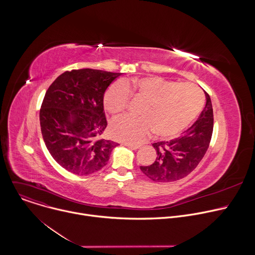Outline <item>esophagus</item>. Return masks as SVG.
Wrapping results in <instances>:
<instances>
[{"instance_id": "1", "label": "esophagus", "mask_w": 255, "mask_h": 255, "mask_svg": "<svg viewBox=\"0 0 255 255\" xmlns=\"http://www.w3.org/2000/svg\"><path fill=\"white\" fill-rule=\"evenodd\" d=\"M125 145H126L127 147H129V148H131L133 150H137L140 147L139 145H134V144H130V143H125Z\"/></svg>"}]
</instances>
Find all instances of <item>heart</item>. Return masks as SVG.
<instances>
[{
	"mask_svg": "<svg viewBox=\"0 0 255 255\" xmlns=\"http://www.w3.org/2000/svg\"><path fill=\"white\" fill-rule=\"evenodd\" d=\"M130 96L144 101L140 117L125 116L112 122L111 133L121 141L141 143L154 131L170 139L187 129L200 114L203 95L193 84H178L159 77H146L117 82L107 89L104 107L112 115L126 111Z\"/></svg>",
	"mask_w": 255,
	"mask_h": 255,
	"instance_id": "b5f03b06",
	"label": "heart"
}]
</instances>
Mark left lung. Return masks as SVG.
<instances>
[{"mask_svg":"<svg viewBox=\"0 0 255 255\" xmlns=\"http://www.w3.org/2000/svg\"><path fill=\"white\" fill-rule=\"evenodd\" d=\"M198 120L177 138L153 143L155 161L140 166L141 171L153 181L170 183L187 176L203 159L213 134L214 117L210 96Z\"/></svg>","mask_w":255,"mask_h":255,"instance_id":"1","label":"left lung"}]
</instances>
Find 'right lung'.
Instances as JSON below:
<instances>
[{"label": "right lung", "instance_id": "1", "mask_svg": "<svg viewBox=\"0 0 255 255\" xmlns=\"http://www.w3.org/2000/svg\"><path fill=\"white\" fill-rule=\"evenodd\" d=\"M119 72L65 71L48 88L40 109L43 140L53 159L79 175L103 168L118 143L101 138L107 127L104 94Z\"/></svg>", "mask_w": 255, "mask_h": 255}]
</instances>
